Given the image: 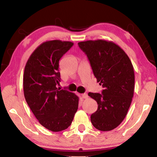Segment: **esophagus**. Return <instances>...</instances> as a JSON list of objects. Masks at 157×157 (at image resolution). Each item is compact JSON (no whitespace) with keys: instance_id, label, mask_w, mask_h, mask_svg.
Returning a JSON list of instances; mask_svg holds the SVG:
<instances>
[{"instance_id":"1","label":"esophagus","mask_w":157,"mask_h":157,"mask_svg":"<svg viewBox=\"0 0 157 157\" xmlns=\"http://www.w3.org/2000/svg\"><path fill=\"white\" fill-rule=\"evenodd\" d=\"M81 96H82V98H83V99H86V98H88V95L86 94H83L81 95Z\"/></svg>"}]
</instances>
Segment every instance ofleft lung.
<instances>
[{"instance_id":"8db88e82","label":"left lung","mask_w":157,"mask_h":157,"mask_svg":"<svg viewBox=\"0 0 157 157\" xmlns=\"http://www.w3.org/2000/svg\"><path fill=\"white\" fill-rule=\"evenodd\" d=\"M86 53L94 76L104 90L102 94L89 92L98 103L91 121L97 129L111 131L127 113L134 90V67L125 52L113 41L98 39L79 42Z\"/></svg>"}]
</instances>
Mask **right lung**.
Segmentation results:
<instances>
[{
  "label": "right lung",
  "mask_w": 157,
  "mask_h": 157,
  "mask_svg": "<svg viewBox=\"0 0 157 157\" xmlns=\"http://www.w3.org/2000/svg\"><path fill=\"white\" fill-rule=\"evenodd\" d=\"M73 45L61 40L45 41L34 50L25 66L26 102L39 123L52 132L67 129L78 109V95L56 87L60 82L59 61Z\"/></svg>",
  "instance_id": "right-lung-1"
}]
</instances>
